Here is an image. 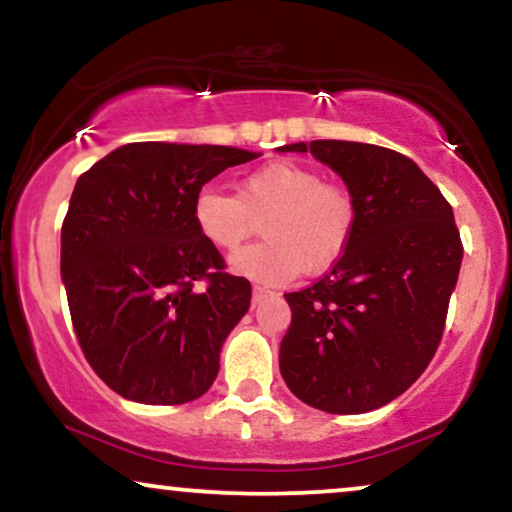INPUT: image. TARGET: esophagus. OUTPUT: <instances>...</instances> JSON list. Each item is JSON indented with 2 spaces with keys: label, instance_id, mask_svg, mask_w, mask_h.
<instances>
[{
  "label": "esophagus",
  "instance_id": "esophagus-1",
  "mask_svg": "<svg viewBox=\"0 0 512 512\" xmlns=\"http://www.w3.org/2000/svg\"><path fill=\"white\" fill-rule=\"evenodd\" d=\"M254 303H261V301H265V298H270V296H275V291H270L268 287H261V284H254Z\"/></svg>",
  "mask_w": 512,
  "mask_h": 512
}]
</instances>
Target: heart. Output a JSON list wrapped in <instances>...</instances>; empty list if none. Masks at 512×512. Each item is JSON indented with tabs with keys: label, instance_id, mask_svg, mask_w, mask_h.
<instances>
[{
	"label": "heart",
	"instance_id": "1",
	"mask_svg": "<svg viewBox=\"0 0 512 512\" xmlns=\"http://www.w3.org/2000/svg\"><path fill=\"white\" fill-rule=\"evenodd\" d=\"M192 221L211 247L235 251L261 221L263 240L230 258L251 280L282 284L298 272H322L345 254L357 225L350 190L322 183L315 169L270 162L237 183L235 195L214 185L192 199Z\"/></svg>",
	"mask_w": 512,
	"mask_h": 512
}]
</instances>
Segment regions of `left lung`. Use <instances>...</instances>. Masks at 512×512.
I'll return each instance as SVG.
<instances>
[{"label": "left lung", "instance_id": "obj_1", "mask_svg": "<svg viewBox=\"0 0 512 512\" xmlns=\"http://www.w3.org/2000/svg\"><path fill=\"white\" fill-rule=\"evenodd\" d=\"M343 178L357 225L345 254L291 308L280 371L298 400L327 414L393 402L440 345L463 247L437 185L400 152L371 143H291Z\"/></svg>", "mask_w": 512, "mask_h": 512}]
</instances>
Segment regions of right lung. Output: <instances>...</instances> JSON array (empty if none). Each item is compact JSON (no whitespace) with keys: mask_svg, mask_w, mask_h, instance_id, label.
<instances>
[{"mask_svg":"<svg viewBox=\"0 0 512 512\" xmlns=\"http://www.w3.org/2000/svg\"><path fill=\"white\" fill-rule=\"evenodd\" d=\"M258 152L126 143L77 178L61 230V275L77 341L117 395L141 404L202 397L251 284L199 235L192 199ZM204 279L208 289L197 292Z\"/></svg>","mask_w":512,"mask_h":512,"instance_id":"add662e5","label":"right lung"}]
</instances>
